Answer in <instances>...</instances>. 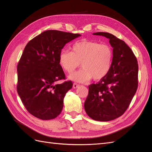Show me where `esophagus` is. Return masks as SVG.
I'll use <instances>...</instances> for the list:
<instances>
[{
  "instance_id": "esophagus-1",
  "label": "esophagus",
  "mask_w": 152,
  "mask_h": 152,
  "mask_svg": "<svg viewBox=\"0 0 152 152\" xmlns=\"http://www.w3.org/2000/svg\"><path fill=\"white\" fill-rule=\"evenodd\" d=\"M79 86H80V85L78 84V83H73V88H74V89L78 88Z\"/></svg>"
}]
</instances>
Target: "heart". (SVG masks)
<instances>
[{
	"instance_id": "1",
	"label": "heart",
	"mask_w": 152,
	"mask_h": 152,
	"mask_svg": "<svg viewBox=\"0 0 152 152\" xmlns=\"http://www.w3.org/2000/svg\"><path fill=\"white\" fill-rule=\"evenodd\" d=\"M113 59V50L108 44L83 40L72 46V51H61L59 56L61 67L71 73L80 66L82 69L71 74L69 78L78 82H86L93 78L99 80L108 74Z\"/></svg>"
}]
</instances>
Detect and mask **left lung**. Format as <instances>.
<instances>
[{"instance_id": "1", "label": "left lung", "mask_w": 152, "mask_h": 152, "mask_svg": "<svg viewBox=\"0 0 152 152\" xmlns=\"http://www.w3.org/2000/svg\"><path fill=\"white\" fill-rule=\"evenodd\" d=\"M109 39L113 59L108 74L97 83L89 86L86 112L96 121H108L124 114L138 88L137 59L124 41L108 33H93Z\"/></svg>"}]
</instances>
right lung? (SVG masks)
<instances>
[{
	"instance_id": "obj_1",
	"label": "right lung",
	"mask_w": 152,
	"mask_h": 152,
	"mask_svg": "<svg viewBox=\"0 0 152 152\" xmlns=\"http://www.w3.org/2000/svg\"><path fill=\"white\" fill-rule=\"evenodd\" d=\"M81 36L56 30L46 31L28 42L18 64L17 91L23 104L31 114L43 120L59 115L63 99L72 88L65 79L59 63L64 45Z\"/></svg>"
}]
</instances>
